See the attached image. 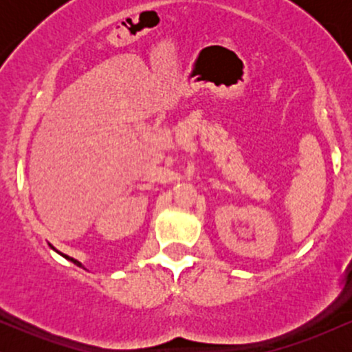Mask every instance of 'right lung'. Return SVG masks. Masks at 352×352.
Segmentation results:
<instances>
[{"label":"right lung","mask_w":352,"mask_h":352,"mask_svg":"<svg viewBox=\"0 0 352 352\" xmlns=\"http://www.w3.org/2000/svg\"><path fill=\"white\" fill-rule=\"evenodd\" d=\"M51 246V248L52 250H54V252L56 253H59L60 254V256H64V258H66V260H69V261H72V263H74V265H78L79 266V268H84V265L82 263H80V261H78V260H74V258H71V256H67V254H63V253H60V252H58V250H56L54 248V246H52V245H50ZM84 270H86V268H84Z\"/></svg>","instance_id":"obj_1"}]
</instances>
